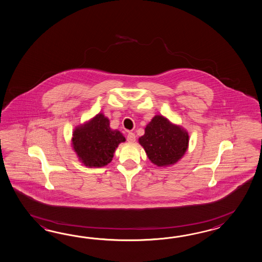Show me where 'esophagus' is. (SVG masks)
I'll return each instance as SVG.
<instances>
[{
	"instance_id": "1",
	"label": "esophagus",
	"mask_w": 262,
	"mask_h": 262,
	"mask_svg": "<svg viewBox=\"0 0 262 262\" xmlns=\"http://www.w3.org/2000/svg\"><path fill=\"white\" fill-rule=\"evenodd\" d=\"M136 141V136L134 133H128L127 135V141L128 142H134Z\"/></svg>"
}]
</instances>
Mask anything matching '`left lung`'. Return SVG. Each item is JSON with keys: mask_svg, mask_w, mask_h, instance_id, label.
I'll return each instance as SVG.
<instances>
[{"mask_svg": "<svg viewBox=\"0 0 262 262\" xmlns=\"http://www.w3.org/2000/svg\"><path fill=\"white\" fill-rule=\"evenodd\" d=\"M149 160L157 166L172 165L187 151L189 136L186 130L173 124L161 115H156L139 139Z\"/></svg>", "mask_w": 262, "mask_h": 262, "instance_id": "1", "label": "left lung"}]
</instances>
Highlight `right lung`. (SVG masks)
<instances>
[{"instance_id": "obj_1", "label": "right lung", "mask_w": 262, "mask_h": 262, "mask_svg": "<svg viewBox=\"0 0 262 262\" xmlns=\"http://www.w3.org/2000/svg\"><path fill=\"white\" fill-rule=\"evenodd\" d=\"M104 115H96L93 119L75 128L72 144L79 160L88 167H103L111 162L115 150L125 138L118 130L110 128Z\"/></svg>"}]
</instances>
